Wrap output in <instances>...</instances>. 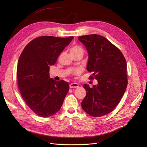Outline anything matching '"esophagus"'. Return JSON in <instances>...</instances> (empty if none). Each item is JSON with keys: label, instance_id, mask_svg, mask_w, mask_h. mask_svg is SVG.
<instances>
[{"label": "esophagus", "instance_id": "esophagus-1", "mask_svg": "<svg viewBox=\"0 0 147 147\" xmlns=\"http://www.w3.org/2000/svg\"><path fill=\"white\" fill-rule=\"evenodd\" d=\"M79 84L76 83H73L69 84V88H79Z\"/></svg>", "mask_w": 147, "mask_h": 147}]
</instances>
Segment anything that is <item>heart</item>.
<instances>
[{
  "instance_id": "obj_1",
  "label": "heart",
  "mask_w": 147,
  "mask_h": 147,
  "mask_svg": "<svg viewBox=\"0 0 147 147\" xmlns=\"http://www.w3.org/2000/svg\"><path fill=\"white\" fill-rule=\"evenodd\" d=\"M70 53L71 55H75V54H79L83 53V49L81 46L78 45H73L70 49ZM76 73H78L79 71L77 70L75 71Z\"/></svg>"
}]
</instances>
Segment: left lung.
<instances>
[{"label":"left lung","mask_w":147,"mask_h":147,"mask_svg":"<svg viewBox=\"0 0 147 147\" xmlns=\"http://www.w3.org/2000/svg\"><path fill=\"white\" fill-rule=\"evenodd\" d=\"M88 53L87 70L90 79L98 81L90 88L84 84L86 95L82 102L83 110L93 117L111 113L120 102L127 85L126 59L116 46L104 37L89 34L78 37Z\"/></svg>","instance_id":"left-lung-1"}]
</instances>
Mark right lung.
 Returning <instances> with one entry per match:
<instances>
[{
  "label": "right lung",
  "instance_id": "add662e5",
  "mask_svg": "<svg viewBox=\"0 0 147 147\" xmlns=\"http://www.w3.org/2000/svg\"><path fill=\"white\" fill-rule=\"evenodd\" d=\"M73 37H38L26 45L20 56L17 69L18 88L27 105L38 116L54 115L63 104L69 84L50 78L49 67L55 64Z\"/></svg>",
  "mask_w": 147,
  "mask_h": 147
}]
</instances>
